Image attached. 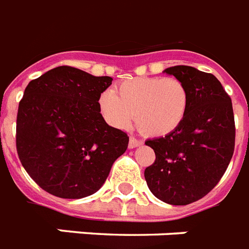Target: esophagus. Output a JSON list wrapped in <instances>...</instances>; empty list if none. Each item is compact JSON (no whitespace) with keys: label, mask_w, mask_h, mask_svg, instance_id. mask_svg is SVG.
<instances>
[{"label":"esophagus","mask_w":249,"mask_h":249,"mask_svg":"<svg viewBox=\"0 0 249 249\" xmlns=\"http://www.w3.org/2000/svg\"><path fill=\"white\" fill-rule=\"evenodd\" d=\"M141 144H142V141L137 140V139H135V137H131L130 142H128V148L135 149V148H137V146H140Z\"/></svg>","instance_id":"34e87169"}]
</instances>
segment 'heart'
Here are the masks:
<instances>
[{
	"mask_svg": "<svg viewBox=\"0 0 249 249\" xmlns=\"http://www.w3.org/2000/svg\"><path fill=\"white\" fill-rule=\"evenodd\" d=\"M188 87L174 77H137L126 79L101 93L99 107L103 118L115 128H137L153 137L166 136L178 130L188 114Z\"/></svg>",
	"mask_w": 249,
	"mask_h": 249,
	"instance_id": "1",
	"label": "heart"
}]
</instances>
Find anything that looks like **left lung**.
Listing matches in <instances>:
<instances>
[{
  "label": "left lung",
  "instance_id": "1",
  "mask_svg": "<svg viewBox=\"0 0 249 249\" xmlns=\"http://www.w3.org/2000/svg\"><path fill=\"white\" fill-rule=\"evenodd\" d=\"M188 87V114L178 130L145 141L156 162L144 172L148 188L164 203L185 206L217 185L231 160L235 123L231 99L211 73L188 65L163 71Z\"/></svg>",
  "mask_w": 249,
  "mask_h": 249
}]
</instances>
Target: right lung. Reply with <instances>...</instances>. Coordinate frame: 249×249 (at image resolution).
<instances>
[{
	"mask_svg": "<svg viewBox=\"0 0 249 249\" xmlns=\"http://www.w3.org/2000/svg\"><path fill=\"white\" fill-rule=\"evenodd\" d=\"M112 81L64 65L28 83L18 109V156L50 194L79 199L96 193L126 152L127 134L109 126L99 107Z\"/></svg>",
	"mask_w": 249,
	"mask_h": 249,
	"instance_id": "right-lung-1",
	"label": "right lung"
}]
</instances>
